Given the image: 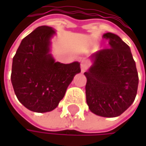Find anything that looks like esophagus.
<instances>
[{
  "label": "esophagus",
  "mask_w": 146,
  "mask_h": 146,
  "mask_svg": "<svg viewBox=\"0 0 146 146\" xmlns=\"http://www.w3.org/2000/svg\"><path fill=\"white\" fill-rule=\"evenodd\" d=\"M90 67V62L86 60H83L80 62V68H81V72L84 73Z\"/></svg>",
  "instance_id": "34e87169"
}]
</instances>
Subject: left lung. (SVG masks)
<instances>
[{
	"label": "left lung",
	"instance_id": "obj_1",
	"mask_svg": "<svg viewBox=\"0 0 146 146\" xmlns=\"http://www.w3.org/2000/svg\"><path fill=\"white\" fill-rule=\"evenodd\" d=\"M109 48L90 56L93 65L84 75L86 102L101 117H115L124 112L137 95L139 77L130 48L112 33L103 35Z\"/></svg>",
	"mask_w": 146,
	"mask_h": 146
}]
</instances>
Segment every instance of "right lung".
<instances>
[{"label": "right lung", "instance_id": "add662e5", "mask_svg": "<svg viewBox=\"0 0 146 146\" xmlns=\"http://www.w3.org/2000/svg\"><path fill=\"white\" fill-rule=\"evenodd\" d=\"M55 30L40 26L23 39L13 56L11 80L18 101L35 112L54 110L64 97L80 63L55 62L50 54Z\"/></svg>", "mask_w": 146, "mask_h": 146}]
</instances>
